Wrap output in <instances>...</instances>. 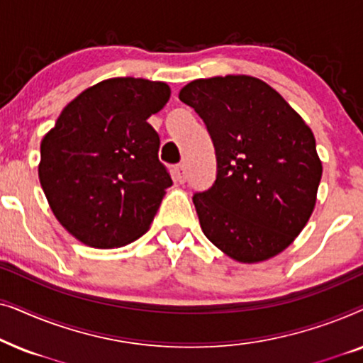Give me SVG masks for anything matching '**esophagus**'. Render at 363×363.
Wrapping results in <instances>:
<instances>
[{"label":"esophagus","instance_id":"34e87169","mask_svg":"<svg viewBox=\"0 0 363 363\" xmlns=\"http://www.w3.org/2000/svg\"><path fill=\"white\" fill-rule=\"evenodd\" d=\"M173 180L177 183H185L186 182V170L183 165H177L173 168Z\"/></svg>","mask_w":363,"mask_h":363}]
</instances>
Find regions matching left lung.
<instances>
[{
	"label": "left lung",
	"instance_id": "8db88e82",
	"mask_svg": "<svg viewBox=\"0 0 363 363\" xmlns=\"http://www.w3.org/2000/svg\"><path fill=\"white\" fill-rule=\"evenodd\" d=\"M178 97L206 123L216 152V182L193 196L205 236L245 264L277 256L315 208L322 162L311 127L245 74L195 79Z\"/></svg>",
	"mask_w": 363,
	"mask_h": 363
}]
</instances>
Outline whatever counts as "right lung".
<instances>
[{
  "mask_svg": "<svg viewBox=\"0 0 363 363\" xmlns=\"http://www.w3.org/2000/svg\"><path fill=\"white\" fill-rule=\"evenodd\" d=\"M167 82L112 77L62 108L41 140L39 182L64 230L112 250L145 235L172 178L147 122L170 99Z\"/></svg>",
  "mask_w": 363,
  "mask_h": 363,
  "instance_id": "right-lung-1",
  "label": "right lung"
}]
</instances>
